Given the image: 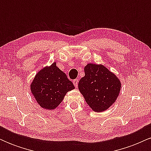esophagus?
Returning <instances> with one entry per match:
<instances>
[{"label":"esophagus","instance_id":"esophagus-1","mask_svg":"<svg viewBox=\"0 0 151 151\" xmlns=\"http://www.w3.org/2000/svg\"><path fill=\"white\" fill-rule=\"evenodd\" d=\"M78 82H79V80H78L77 79H74V80H73V84H74V85L76 88H77L78 86Z\"/></svg>","mask_w":151,"mask_h":151}]
</instances>
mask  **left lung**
I'll return each mask as SVG.
<instances>
[{
  "label": "left lung",
  "instance_id": "obj_1",
  "mask_svg": "<svg viewBox=\"0 0 151 151\" xmlns=\"http://www.w3.org/2000/svg\"><path fill=\"white\" fill-rule=\"evenodd\" d=\"M84 73L78 84L79 91L93 111H106L119 96L120 80L102 65L88 64L84 67Z\"/></svg>",
  "mask_w": 151,
  "mask_h": 151
}]
</instances>
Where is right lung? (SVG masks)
Wrapping results in <instances>:
<instances>
[{
  "instance_id": "obj_1",
  "label": "right lung",
  "mask_w": 151,
  "mask_h": 151,
  "mask_svg": "<svg viewBox=\"0 0 151 151\" xmlns=\"http://www.w3.org/2000/svg\"><path fill=\"white\" fill-rule=\"evenodd\" d=\"M74 89V84L57 67L56 62L39 71L30 84L31 92L38 104L47 110L58 107L67 91Z\"/></svg>"
}]
</instances>
